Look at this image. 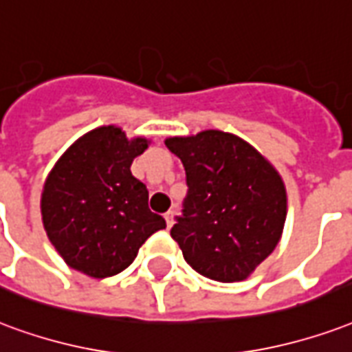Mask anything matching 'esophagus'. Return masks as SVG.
<instances>
[{
    "instance_id": "1",
    "label": "esophagus",
    "mask_w": 352,
    "mask_h": 352,
    "mask_svg": "<svg viewBox=\"0 0 352 352\" xmlns=\"http://www.w3.org/2000/svg\"><path fill=\"white\" fill-rule=\"evenodd\" d=\"M164 220H166V226L171 228V226L175 223V212H173V210H168V212L164 214Z\"/></svg>"
}]
</instances>
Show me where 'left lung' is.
<instances>
[{"label":"left lung","instance_id":"1","mask_svg":"<svg viewBox=\"0 0 352 352\" xmlns=\"http://www.w3.org/2000/svg\"><path fill=\"white\" fill-rule=\"evenodd\" d=\"M188 196L171 236L192 269L216 282L246 280L282 239L287 192L278 169L246 140L203 130L166 138Z\"/></svg>","mask_w":352,"mask_h":352}]
</instances>
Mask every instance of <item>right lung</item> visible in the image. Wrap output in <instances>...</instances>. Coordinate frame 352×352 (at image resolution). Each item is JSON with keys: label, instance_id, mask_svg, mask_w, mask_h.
Masks as SVG:
<instances>
[{"label": "right lung", "instance_id": "right-lung-1", "mask_svg": "<svg viewBox=\"0 0 352 352\" xmlns=\"http://www.w3.org/2000/svg\"><path fill=\"white\" fill-rule=\"evenodd\" d=\"M116 124L78 138L59 156L41 194L46 235L70 269L102 280L119 274L155 231L166 228L149 210L147 186L132 175L149 147Z\"/></svg>", "mask_w": 352, "mask_h": 352}]
</instances>
